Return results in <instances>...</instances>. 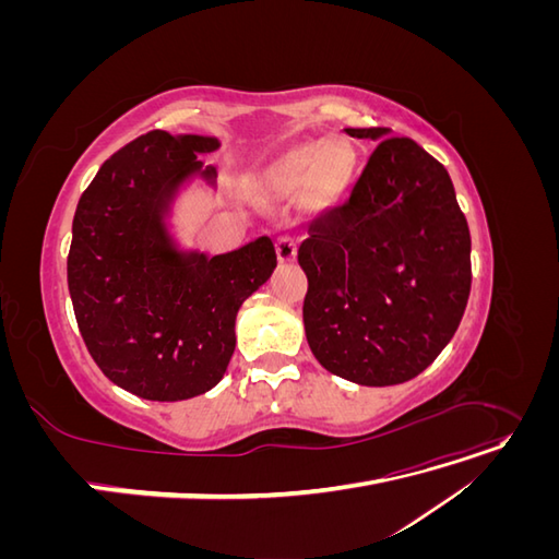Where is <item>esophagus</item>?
Instances as JSON below:
<instances>
[{
	"instance_id": "34e87169",
	"label": "esophagus",
	"mask_w": 559,
	"mask_h": 559,
	"mask_svg": "<svg viewBox=\"0 0 559 559\" xmlns=\"http://www.w3.org/2000/svg\"><path fill=\"white\" fill-rule=\"evenodd\" d=\"M296 238L294 235H282V238H277V259L280 263H289L296 259Z\"/></svg>"
}]
</instances>
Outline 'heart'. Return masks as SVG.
<instances>
[{
  "label": "heart",
  "mask_w": 559,
  "mask_h": 559,
  "mask_svg": "<svg viewBox=\"0 0 559 559\" xmlns=\"http://www.w3.org/2000/svg\"><path fill=\"white\" fill-rule=\"evenodd\" d=\"M352 167L349 148L341 142H306L286 151L273 167L267 179L275 189L298 191L312 183L319 193H333L345 183Z\"/></svg>",
  "instance_id": "heart-1"
}]
</instances>
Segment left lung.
Returning a JSON list of instances; mask_svg holds the SVG:
<instances>
[{
    "label": "left lung",
    "instance_id": "8db88e82",
    "mask_svg": "<svg viewBox=\"0 0 559 559\" xmlns=\"http://www.w3.org/2000/svg\"><path fill=\"white\" fill-rule=\"evenodd\" d=\"M341 207L298 247L302 324L329 373L366 386L419 376L452 341L471 292V235L445 167L386 128Z\"/></svg>",
    "mask_w": 559,
    "mask_h": 559
}]
</instances>
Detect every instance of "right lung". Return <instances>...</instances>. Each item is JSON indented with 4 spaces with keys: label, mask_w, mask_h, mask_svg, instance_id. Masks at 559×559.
<instances>
[{
    "label": "right lung",
    "mask_w": 559,
    "mask_h": 559,
    "mask_svg": "<svg viewBox=\"0 0 559 559\" xmlns=\"http://www.w3.org/2000/svg\"><path fill=\"white\" fill-rule=\"evenodd\" d=\"M210 134L146 132L99 167L83 191L67 284L83 343L99 370L146 401H186L222 382L235 317L267 282L277 251L267 235L210 257L173 226L179 198L216 170L200 160Z\"/></svg>",
    "instance_id": "1"
}]
</instances>
